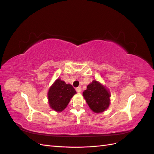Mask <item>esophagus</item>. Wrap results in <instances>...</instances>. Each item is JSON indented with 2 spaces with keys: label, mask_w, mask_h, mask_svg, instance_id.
Returning a JSON list of instances; mask_svg holds the SVG:
<instances>
[{
  "label": "esophagus",
  "mask_w": 154,
  "mask_h": 154,
  "mask_svg": "<svg viewBox=\"0 0 154 154\" xmlns=\"http://www.w3.org/2000/svg\"><path fill=\"white\" fill-rule=\"evenodd\" d=\"M81 90H82V89H81V87H78L76 88V91H77L78 93H80L81 91Z\"/></svg>",
  "instance_id": "34e87169"
}]
</instances>
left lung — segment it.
<instances>
[{"label":"left lung","instance_id":"left-lung-1","mask_svg":"<svg viewBox=\"0 0 154 154\" xmlns=\"http://www.w3.org/2000/svg\"><path fill=\"white\" fill-rule=\"evenodd\" d=\"M83 95L90 109L94 112L100 113L108 109L110 104L109 91L99 81L93 80L88 85Z\"/></svg>","mask_w":154,"mask_h":154}]
</instances>
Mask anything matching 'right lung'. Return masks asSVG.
Instances as JSON below:
<instances>
[{
  "label": "right lung",
  "mask_w": 154,
  "mask_h": 154,
  "mask_svg": "<svg viewBox=\"0 0 154 154\" xmlns=\"http://www.w3.org/2000/svg\"><path fill=\"white\" fill-rule=\"evenodd\" d=\"M76 93L70 84L57 79L49 89L48 99L52 109L57 112L63 111L69 103L71 99Z\"/></svg>",
  "instance_id": "add662e5"
}]
</instances>
